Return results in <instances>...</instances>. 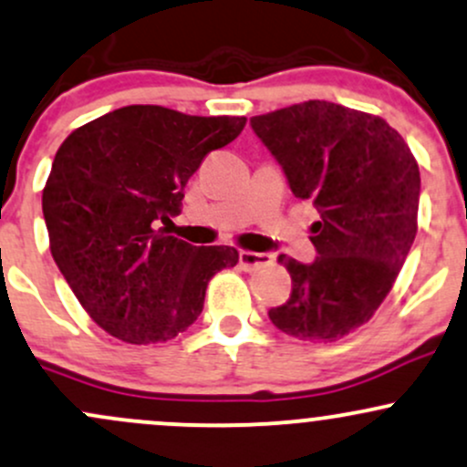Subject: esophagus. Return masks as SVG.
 Listing matches in <instances>:
<instances>
[{
    "label": "esophagus",
    "instance_id": "esophagus-1",
    "mask_svg": "<svg viewBox=\"0 0 467 467\" xmlns=\"http://www.w3.org/2000/svg\"><path fill=\"white\" fill-rule=\"evenodd\" d=\"M273 264V257L265 253H253V250H242L239 253V265L244 270H259Z\"/></svg>",
    "mask_w": 467,
    "mask_h": 467
}]
</instances>
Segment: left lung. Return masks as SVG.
I'll list each match as a JSON object with an SVG mask.
<instances>
[{
	"mask_svg": "<svg viewBox=\"0 0 467 467\" xmlns=\"http://www.w3.org/2000/svg\"><path fill=\"white\" fill-rule=\"evenodd\" d=\"M250 124L295 197L319 210L310 225L319 257L306 265L279 254L292 292L270 308V321L295 339L339 341L372 319L412 248L417 159L386 119L332 101L292 104Z\"/></svg>",
	"mask_w": 467,
	"mask_h": 467,
	"instance_id": "obj_1",
	"label": "left lung"
}]
</instances>
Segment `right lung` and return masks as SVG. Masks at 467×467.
Masks as SVG:
<instances>
[{
  "mask_svg": "<svg viewBox=\"0 0 467 467\" xmlns=\"http://www.w3.org/2000/svg\"><path fill=\"white\" fill-rule=\"evenodd\" d=\"M244 126L245 117L124 106L75 128L59 146L42 192L50 254L90 319L115 339H175L202 315L208 281L237 265L234 248L191 245L168 223L208 152Z\"/></svg>",
  "mask_w": 467,
  "mask_h": 467,
  "instance_id": "obj_1",
  "label": "right lung"
}]
</instances>
